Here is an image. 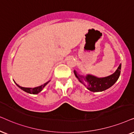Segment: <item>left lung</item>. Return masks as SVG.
<instances>
[{
	"instance_id": "obj_1",
	"label": "left lung",
	"mask_w": 134,
	"mask_h": 134,
	"mask_svg": "<svg viewBox=\"0 0 134 134\" xmlns=\"http://www.w3.org/2000/svg\"><path fill=\"white\" fill-rule=\"evenodd\" d=\"M121 64L118 67L113 74L108 76L99 78L91 74L86 75H80L76 72L74 71V74L80 83L92 92H102L111 87L117 80H118L121 74Z\"/></svg>"
}]
</instances>
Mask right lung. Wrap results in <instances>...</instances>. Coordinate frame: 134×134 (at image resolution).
<instances>
[{
  "label": "right lung",
  "mask_w": 134,
  "mask_h": 134,
  "mask_svg": "<svg viewBox=\"0 0 134 134\" xmlns=\"http://www.w3.org/2000/svg\"><path fill=\"white\" fill-rule=\"evenodd\" d=\"M49 82L48 81L46 82V83H45L44 84H43V85H41V86H37V87H35V88H24V87H21L20 86H19L18 84H16L15 83L16 85H17L18 87H19V88L21 89L23 91H24L27 92V93H29V94H38L39 92L42 91L43 90V89L44 88V87L45 86L47 85L48 83Z\"/></svg>",
  "instance_id": "add662e5"
}]
</instances>
